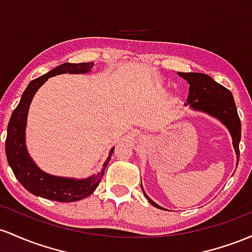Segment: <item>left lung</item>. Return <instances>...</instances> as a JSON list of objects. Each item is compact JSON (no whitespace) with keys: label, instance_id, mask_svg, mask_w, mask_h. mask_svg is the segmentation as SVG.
Instances as JSON below:
<instances>
[{"label":"left lung","instance_id":"left-lung-1","mask_svg":"<svg viewBox=\"0 0 252 252\" xmlns=\"http://www.w3.org/2000/svg\"><path fill=\"white\" fill-rule=\"evenodd\" d=\"M180 77L186 80L189 84V94L185 106H189L191 111L205 113L210 117L217 119L227 128L232 138V145L239 162V141L242 135V125L237 112L236 103L232 93L224 86L217 83L211 76L201 72H177ZM238 165V164H237ZM144 196L148 201L159 210L166 211L162 206L157 205L148 196L141 185Z\"/></svg>","mask_w":252,"mask_h":252}]
</instances>
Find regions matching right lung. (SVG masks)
I'll return each mask as SVG.
<instances>
[{"instance_id":"obj_1","label":"right lung","mask_w":252,"mask_h":252,"mask_svg":"<svg viewBox=\"0 0 252 252\" xmlns=\"http://www.w3.org/2000/svg\"><path fill=\"white\" fill-rule=\"evenodd\" d=\"M93 66H94L93 62L78 64L64 63L40 77L31 81L21 96L18 107L12 113L7 128L5 156L16 179L26 188V190L33 195L58 202L78 201L94 193L102 179L104 169L108 165L114 151V146L111 149L108 158L103 163L102 170L86 179H73V177L55 176L47 174L36 165L33 158L28 154L26 146L28 109L38 89L53 76L62 75V73H88L92 71Z\"/></svg>"}]
</instances>
